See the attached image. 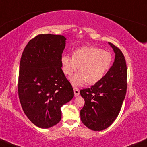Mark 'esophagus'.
Masks as SVG:
<instances>
[{
    "instance_id": "esophagus-1",
    "label": "esophagus",
    "mask_w": 147,
    "mask_h": 147,
    "mask_svg": "<svg viewBox=\"0 0 147 147\" xmlns=\"http://www.w3.org/2000/svg\"><path fill=\"white\" fill-rule=\"evenodd\" d=\"M74 94H75V96L76 97H77L80 95V90L78 88H74Z\"/></svg>"
}]
</instances>
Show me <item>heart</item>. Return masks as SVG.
<instances>
[{
    "label": "heart",
    "instance_id": "b5f03b06",
    "mask_svg": "<svg viewBox=\"0 0 147 147\" xmlns=\"http://www.w3.org/2000/svg\"><path fill=\"white\" fill-rule=\"evenodd\" d=\"M112 56L110 52L97 47H83L76 49L72 58L63 55L61 58L62 70L65 76H70L77 71L71 78L74 86H80L86 82L93 85L100 82L111 67Z\"/></svg>",
    "mask_w": 147,
    "mask_h": 147
}]
</instances>
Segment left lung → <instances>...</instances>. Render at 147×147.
Segmentation results:
<instances>
[{"mask_svg":"<svg viewBox=\"0 0 147 147\" xmlns=\"http://www.w3.org/2000/svg\"><path fill=\"white\" fill-rule=\"evenodd\" d=\"M108 44L115 53L112 66L100 82L80 90L85 101L80 110L81 120L86 127L94 131H101L113 123L126 93L127 69L124 56L117 47Z\"/></svg>","mask_w":147,"mask_h":147,"instance_id":"left-lung-1","label":"left lung"}]
</instances>
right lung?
<instances>
[{"instance_id": "1", "label": "right lung", "mask_w": 147, "mask_h": 147, "mask_svg": "<svg viewBox=\"0 0 147 147\" xmlns=\"http://www.w3.org/2000/svg\"><path fill=\"white\" fill-rule=\"evenodd\" d=\"M65 41L63 35H39L30 40L22 54L19 100L26 116L39 128L57 124L61 118V107L74 96L61 69Z\"/></svg>"}]
</instances>
